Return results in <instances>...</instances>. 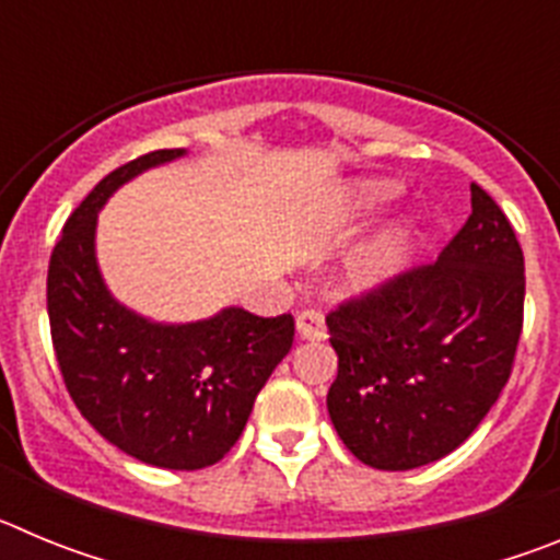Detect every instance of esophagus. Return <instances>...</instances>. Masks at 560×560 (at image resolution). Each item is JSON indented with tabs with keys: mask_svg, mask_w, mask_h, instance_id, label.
<instances>
[{
	"mask_svg": "<svg viewBox=\"0 0 560 560\" xmlns=\"http://www.w3.org/2000/svg\"><path fill=\"white\" fill-rule=\"evenodd\" d=\"M296 336L308 341L325 339L323 314H316V311H303V314H296Z\"/></svg>",
	"mask_w": 560,
	"mask_h": 560,
	"instance_id": "esophagus-1",
	"label": "esophagus"
}]
</instances>
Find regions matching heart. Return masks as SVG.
I'll use <instances>...</instances> for the list:
<instances>
[{
	"instance_id": "b5f03b06",
	"label": "heart",
	"mask_w": 560,
	"mask_h": 560,
	"mask_svg": "<svg viewBox=\"0 0 560 560\" xmlns=\"http://www.w3.org/2000/svg\"><path fill=\"white\" fill-rule=\"evenodd\" d=\"M398 196V185L387 179H364L355 182L345 201V221L361 224L378 215L389 201ZM409 246H412V230L407 224H395L387 232H381L373 244L364 246L353 257L348 269V285L355 294H375L387 289L395 277L404 271L409 260Z\"/></svg>"
}]
</instances>
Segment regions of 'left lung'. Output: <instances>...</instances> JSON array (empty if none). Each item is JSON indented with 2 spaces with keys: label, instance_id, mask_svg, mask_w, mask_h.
Masks as SVG:
<instances>
[{
  "label": "left lung",
  "instance_id": "8db88e82",
  "mask_svg": "<svg viewBox=\"0 0 560 560\" xmlns=\"http://www.w3.org/2000/svg\"><path fill=\"white\" fill-rule=\"evenodd\" d=\"M522 311L516 232L471 185V215L432 266L398 275L325 319L339 355L328 415L341 443L378 471L452 454L511 378Z\"/></svg>",
  "mask_w": 560,
  "mask_h": 560
}]
</instances>
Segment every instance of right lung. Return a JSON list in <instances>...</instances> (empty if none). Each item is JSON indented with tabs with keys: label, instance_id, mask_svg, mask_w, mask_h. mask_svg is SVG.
Wrapping results in <instances>:
<instances>
[{
	"label": "right lung",
	"instance_id": "right-lung-1",
	"mask_svg": "<svg viewBox=\"0 0 560 560\" xmlns=\"http://www.w3.org/2000/svg\"><path fill=\"white\" fill-rule=\"evenodd\" d=\"M187 156L153 151L117 167L61 232L47 271L58 368L83 418L140 463L196 471L237 443L271 370L294 341V319L221 308L196 323H156L108 291L97 264V212L133 176Z\"/></svg>",
	"mask_w": 560,
	"mask_h": 560
}]
</instances>
